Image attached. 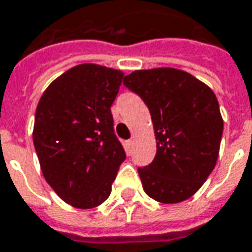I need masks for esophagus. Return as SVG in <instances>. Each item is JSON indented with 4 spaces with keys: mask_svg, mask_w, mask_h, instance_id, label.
Segmentation results:
<instances>
[{
    "mask_svg": "<svg viewBox=\"0 0 252 252\" xmlns=\"http://www.w3.org/2000/svg\"><path fill=\"white\" fill-rule=\"evenodd\" d=\"M133 144H134V141L133 140H127L126 143H125V146H126V150H127V153H131V150H133Z\"/></svg>",
    "mask_w": 252,
    "mask_h": 252,
    "instance_id": "1",
    "label": "esophagus"
}]
</instances>
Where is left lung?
<instances>
[{
    "label": "left lung",
    "instance_id": "left-lung-1",
    "mask_svg": "<svg viewBox=\"0 0 252 252\" xmlns=\"http://www.w3.org/2000/svg\"><path fill=\"white\" fill-rule=\"evenodd\" d=\"M123 84L148 106L157 154L138 168L148 197L177 204L197 193L214 170L223 119L215 93L193 75L175 67L134 70Z\"/></svg>",
    "mask_w": 252,
    "mask_h": 252
}]
</instances>
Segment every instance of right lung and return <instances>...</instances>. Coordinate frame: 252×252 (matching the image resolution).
Listing matches in <instances>:
<instances>
[{
    "mask_svg": "<svg viewBox=\"0 0 252 252\" xmlns=\"http://www.w3.org/2000/svg\"><path fill=\"white\" fill-rule=\"evenodd\" d=\"M123 76L95 63L76 65L38 101L33 143L40 168L59 198L75 208L101 205L126 158L111 114Z\"/></svg>",
    "mask_w": 252,
    "mask_h": 252,
    "instance_id": "1",
    "label": "right lung"
}]
</instances>
